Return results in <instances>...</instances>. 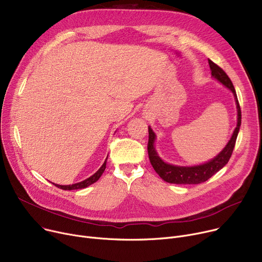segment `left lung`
I'll list each match as a JSON object with an SVG mask.
<instances>
[{"instance_id":"1","label":"left lung","mask_w":262,"mask_h":262,"mask_svg":"<svg viewBox=\"0 0 262 262\" xmlns=\"http://www.w3.org/2000/svg\"><path fill=\"white\" fill-rule=\"evenodd\" d=\"M208 64H210V68L212 71V76L216 78L219 82H221L224 86L230 89L236 100L237 104V112H238V121H237V126L233 133V136L229 143L223 148V150L216 156L215 158L207 163L197 165V166H175L165 163L161 160L160 157L157 154L154 147V141H155V134L151 130L150 127H148V143H147V152L149 157V161L156 170V172L166 182L168 183H175V184H199L207 179H210L214 173L219 171L226 163L229 162L231 156L233 154L236 139L238 136V132L241 124V110L239 102L237 99L236 91L234 89V85L229 78V76L225 74V72L221 67H219L217 64H215L213 61L208 60Z\"/></svg>"}]
</instances>
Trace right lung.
Returning <instances> with one entry per match:
<instances>
[{
    "mask_svg": "<svg viewBox=\"0 0 262 262\" xmlns=\"http://www.w3.org/2000/svg\"><path fill=\"white\" fill-rule=\"evenodd\" d=\"M106 160H107V158H106ZM106 160H105V162L103 163V165L99 168V170L97 171V172H95L93 176H91L90 178H87L86 180H84V181H81V182H79V183H75V184H72V185H59V184H55L57 187H59V188H62V189H64V190H71V189H80V188H84V187H87L89 185H91V184H93V183H95L96 181H98L99 180V178L101 177V175L102 173L104 172V170H105V167H106Z\"/></svg>",
    "mask_w": 262,
    "mask_h": 262,
    "instance_id": "1",
    "label": "right lung"
}]
</instances>
